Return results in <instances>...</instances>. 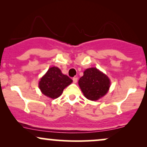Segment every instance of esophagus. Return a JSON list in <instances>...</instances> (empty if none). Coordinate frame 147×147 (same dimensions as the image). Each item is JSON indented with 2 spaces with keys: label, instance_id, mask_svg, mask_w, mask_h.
<instances>
[{
  "label": "esophagus",
  "instance_id": "1",
  "mask_svg": "<svg viewBox=\"0 0 147 147\" xmlns=\"http://www.w3.org/2000/svg\"><path fill=\"white\" fill-rule=\"evenodd\" d=\"M77 79H77V77H74V78L72 79V80H73L74 83H75V84L77 83Z\"/></svg>",
  "mask_w": 147,
  "mask_h": 147
}]
</instances>
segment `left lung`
<instances>
[{"mask_svg": "<svg viewBox=\"0 0 147 147\" xmlns=\"http://www.w3.org/2000/svg\"><path fill=\"white\" fill-rule=\"evenodd\" d=\"M79 86L86 98L97 101L109 90L111 80L106 74L96 68H88L79 79Z\"/></svg>", "mask_w": 147, "mask_h": 147, "instance_id": "1", "label": "left lung"}]
</instances>
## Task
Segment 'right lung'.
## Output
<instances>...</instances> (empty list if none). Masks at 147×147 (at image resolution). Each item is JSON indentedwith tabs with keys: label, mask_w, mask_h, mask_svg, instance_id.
I'll use <instances>...</instances> for the list:
<instances>
[{
	"label": "right lung",
	"mask_w": 147,
	"mask_h": 147,
	"mask_svg": "<svg viewBox=\"0 0 147 147\" xmlns=\"http://www.w3.org/2000/svg\"><path fill=\"white\" fill-rule=\"evenodd\" d=\"M72 82V79L63 75L58 67L53 66L49 68L40 79L38 88L42 94L54 99L59 97L64 88Z\"/></svg>",
	"instance_id": "1"
}]
</instances>
